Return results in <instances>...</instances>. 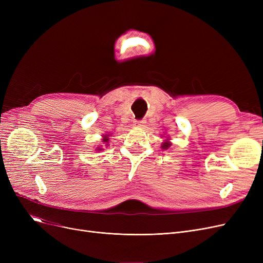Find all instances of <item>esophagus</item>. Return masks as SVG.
Masks as SVG:
<instances>
[{
    "instance_id": "esophagus-1",
    "label": "esophagus",
    "mask_w": 263,
    "mask_h": 263,
    "mask_svg": "<svg viewBox=\"0 0 263 263\" xmlns=\"http://www.w3.org/2000/svg\"><path fill=\"white\" fill-rule=\"evenodd\" d=\"M134 124L136 127H140V128H144L145 124H146V120L145 119H141V120H135Z\"/></svg>"
}]
</instances>
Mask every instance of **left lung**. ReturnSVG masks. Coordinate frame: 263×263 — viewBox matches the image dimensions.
Here are the masks:
<instances>
[{
  "label": "left lung",
  "instance_id": "1",
  "mask_svg": "<svg viewBox=\"0 0 263 263\" xmlns=\"http://www.w3.org/2000/svg\"><path fill=\"white\" fill-rule=\"evenodd\" d=\"M170 146H171V144H170L168 142H165V143H163L162 148H163V149H167Z\"/></svg>",
  "mask_w": 263,
  "mask_h": 263
}]
</instances>
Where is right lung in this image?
<instances>
[{"label":"right lung","instance_id":"right-lung-1","mask_svg":"<svg viewBox=\"0 0 263 263\" xmlns=\"http://www.w3.org/2000/svg\"><path fill=\"white\" fill-rule=\"evenodd\" d=\"M107 141H108V139H107V136L105 135V139H103V142H105V143H106Z\"/></svg>","mask_w":263,"mask_h":263}]
</instances>
